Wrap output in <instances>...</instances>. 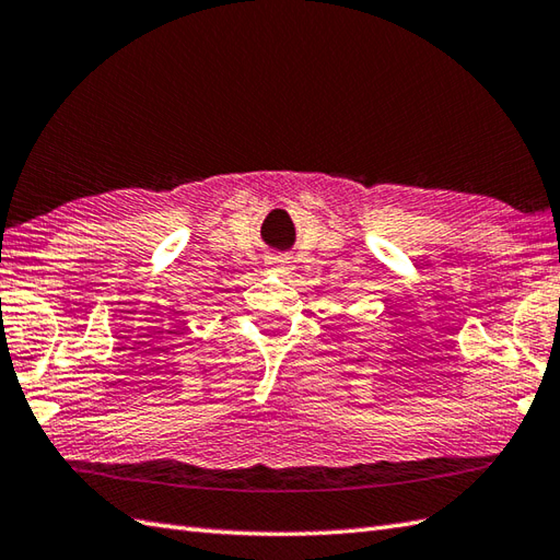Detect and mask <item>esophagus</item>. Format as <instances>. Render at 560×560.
Instances as JSON below:
<instances>
[{
	"label": "esophagus",
	"mask_w": 560,
	"mask_h": 560,
	"mask_svg": "<svg viewBox=\"0 0 560 560\" xmlns=\"http://www.w3.org/2000/svg\"><path fill=\"white\" fill-rule=\"evenodd\" d=\"M266 268L270 272H288V260H284L282 256H268Z\"/></svg>",
	"instance_id": "1"
}]
</instances>
